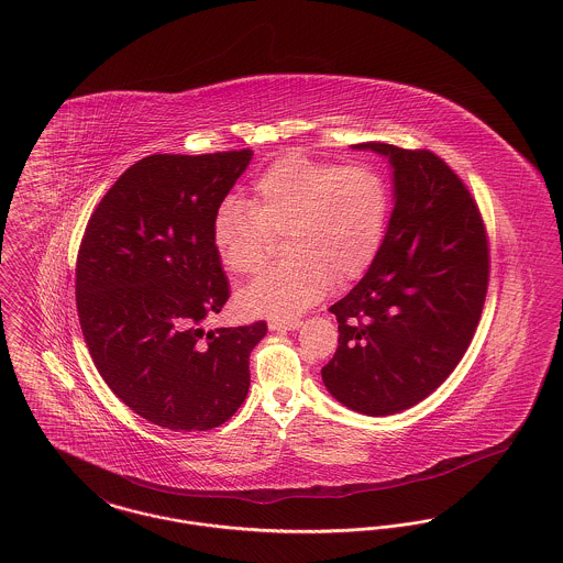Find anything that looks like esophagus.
Wrapping results in <instances>:
<instances>
[{"label": "esophagus", "mask_w": 563, "mask_h": 563, "mask_svg": "<svg viewBox=\"0 0 563 563\" xmlns=\"http://www.w3.org/2000/svg\"><path fill=\"white\" fill-rule=\"evenodd\" d=\"M268 328L271 330H296V328H300V320H288V322H268Z\"/></svg>", "instance_id": "obj_1"}]
</instances>
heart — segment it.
<instances>
[{
	"instance_id": "heart-1",
	"label": "heart",
	"mask_w": 563,
	"mask_h": 563,
	"mask_svg": "<svg viewBox=\"0 0 563 563\" xmlns=\"http://www.w3.org/2000/svg\"><path fill=\"white\" fill-rule=\"evenodd\" d=\"M389 218V184L366 163L339 165L290 152L254 181L252 203L229 197L211 224V243L233 275L265 267L273 239L286 233L282 265L238 295L247 316L295 320L330 286L343 288L375 263Z\"/></svg>"
}]
</instances>
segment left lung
I'll return each instance as SVG.
<instances>
[{
	"label": "left lung",
	"mask_w": 563,
	"mask_h": 563,
	"mask_svg": "<svg viewBox=\"0 0 563 563\" xmlns=\"http://www.w3.org/2000/svg\"><path fill=\"white\" fill-rule=\"evenodd\" d=\"M387 158L394 209L375 263L330 307L339 347L325 389L355 413L411 409L453 373L481 320L489 245L478 208L430 150L357 144Z\"/></svg>",
	"instance_id": "obj_1"
}]
</instances>
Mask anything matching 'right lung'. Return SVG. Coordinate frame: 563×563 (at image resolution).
I'll list each match as a JSON object with an SVG mask.
<instances>
[{
    "instance_id": "obj_1",
    "label": "right lung",
    "mask_w": 563,
    "mask_h": 563,
    "mask_svg": "<svg viewBox=\"0 0 563 563\" xmlns=\"http://www.w3.org/2000/svg\"><path fill=\"white\" fill-rule=\"evenodd\" d=\"M252 150L152 154L92 211L76 263L90 357L120 400L154 426L201 432L238 413L267 324L216 328L229 282L211 243L216 209Z\"/></svg>"
}]
</instances>
